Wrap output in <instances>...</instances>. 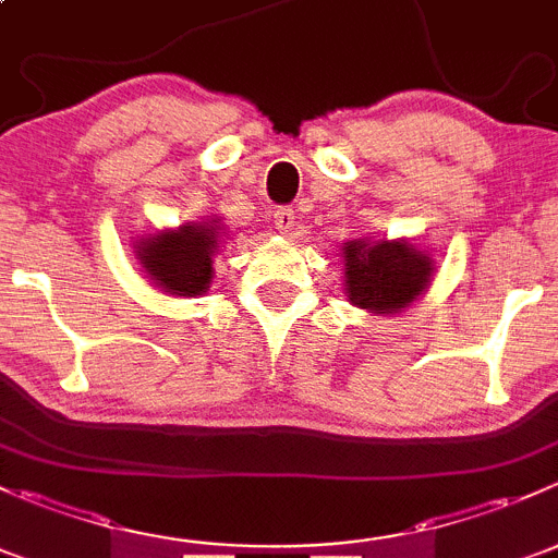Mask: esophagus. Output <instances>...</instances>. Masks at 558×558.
I'll list each match as a JSON object with an SVG mask.
<instances>
[{"instance_id": "esophagus-1", "label": "esophagus", "mask_w": 558, "mask_h": 558, "mask_svg": "<svg viewBox=\"0 0 558 558\" xmlns=\"http://www.w3.org/2000/svg\"><path fill=\"white\" fill-rule=\"evenodd\" d=\"M275 229H278L280 234H289L291 229L296 227V213L291 210V207H280V210H275Z\"/></svg>"}]
</instances>
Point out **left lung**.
Returning a JSON list of instances; mask_svg holds the SVG:
<instances>
[{
	"label": "left lung",
	"mask_w": 558,
	"mask_h": 558,
	"mask_svg": "<svg viewBox=\"0 0 558 558\" xmlns=\"http://www.w3.org/2000/svg\"><path fill=\"white\" fill-rule=\"evenodd\" d=\"M342 267L348 302L375 315H399L435 278V258L410 240H348Z\"/></svg>",
	"instance_id": "left-lung-1"
}]
</instances>
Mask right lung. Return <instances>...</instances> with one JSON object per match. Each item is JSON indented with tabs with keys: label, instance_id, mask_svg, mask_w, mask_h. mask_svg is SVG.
<instances>
[{
	"label": "right lung",
	"instance_id": "add662e5",
	"mask_svg": "<svg viewBox=\"0 0 558 558\" xmlns=\"http://www.w3.org/2000/svg\"><path fill=\"white\" fill-rule=\"evenodd\" d=\"M227 229L221 218L205 216L183 227L159 229L134 243L140 272L170 296H202L210 289L216 269L213 256L218 253Z\"/></svg>",
	"mask_w": 558,
	"mask_h": 558
}]
</instances>
